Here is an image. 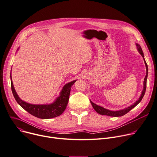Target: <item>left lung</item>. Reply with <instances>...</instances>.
Instances as JSON below:
<instances>
[{"label":"left lung","instance_id":"left-lung-1","mask_svg":"<svg viewBox=\"0 0 157 157\" xmlns=\"http://www.w3.org/2000/svg\"><path fill=\"white\" fill-rule=\"evenodd\" d=\"M136 44V49L138 52L141 54V56H142V58L144 59L145 66H146V70H147V73H146V76L144 78V89L141 91V94L140 96V98H138V100L134 103L132 105L128 106L127 108H125L124 109H120L118 111H111L108 109H106L102 106H100L99 105H97L96 104H94V103H93L91 100L90 102L91 103L92 106L93 107L94 109L98 113H99V115H106V116H109V117H122L123 115H124L125 114H126L128 112H129L132 109H133V108H135L141 101L142 98H144V94L145 93V91H146V88H147V77H148V66L147 64L145 61V58H144V52L141 49V48L140 46V44H138V43H135Z\"/></svg>","mask_w":157,"mask_h":157}]
</instances>
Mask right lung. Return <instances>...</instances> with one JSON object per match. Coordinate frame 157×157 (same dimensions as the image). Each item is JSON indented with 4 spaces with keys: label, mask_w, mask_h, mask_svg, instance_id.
<instances>
[{
    "label": "right lung",
    "mask_w": 157,
    "mask_h": 157,
    "mask_svg": "<svg viewBox=\"0 0 157 157\" xmlns=\"http://www.w3.org/2000/svg\"><path fill=\"white\" fill-rule=\"evenodd\" d=\"M19 48L17 49V51L19 50ZM10 77L12 91L17 103L24 109L31 114L32 115L41 119H50L59 117L61 115L65 110L68 103L71 88L73 84L76 81V80H74L66 84L63 87L62 90L59 93V96L57 97L52 103L49 104L35 105L27 103L20 98L15 88H14L12 80L11 72Z\"/></svg>",
    "instance_id": "1"
}]
</instances>
